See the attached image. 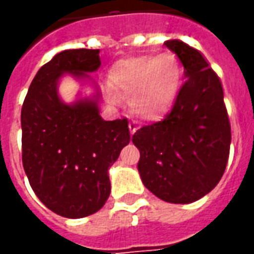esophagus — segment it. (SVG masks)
I'll return each instance as SVG.
<instances>
[{"label":"esophagus","mask_w":254,"mask_h":254,"mask_svg":"<svg viewBox=\"0 0 254 254\" xmlns=\"http://www.w3.org/2000/svg\"><path fill=\"white\" fill-rule=\"evenodd\" d=\"M129 130H130V134L137 130V125H136V122H129Z\"/></svg>","instance_id":"1"}]
</instances>
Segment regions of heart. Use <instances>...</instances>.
I'll list each match as a JSON object with an SVG mask.
<instances>
[{
    "label": "heart",
    "mask_w": 254,
    "mask_h": 254,
    "mask_svg": "<svg viewBox=\"0 0 254 254\" xmlns=\"http://www.w3.org/2000/svg\"><path fill=\"white\" fill-rule=\"evenodd\" d=\"M182 80V65L171 53L156 57H130L111 67V91L107 96L113 103L120 98H129V107L134 116L147 121H158L176 103Z\"/></svg>",
    "instance_id": "b5f03b06"
}]
</instances>
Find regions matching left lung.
<instances>
[{
  "label": "left lung",
  "instance_id": "1",
  "mask_svg": "<svg viewBox=\"0 0 254 254\" xmlns=\"http://www.w3.org/2000/svg\"><path fill=\"white\" fill-rule=\"evenodd\" d=\"M184 65L188 78L163 121L132 136L140 151L144 187L160 200L189 204L218 185L229 160L231 127L218 74L196 49L165 42Z\"/></svg>",
  "mask_w": 254,
  "mask_h": 254
}]
</instances>
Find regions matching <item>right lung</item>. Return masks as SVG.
<instances>
[{
	"label": "right lung",
	"mask_w": 254,
	"mask_h": 254,
	"mask_svg": "<svg viewBox=\"0 0 254 254\" xmlns=\"http://www.w3.org/2000/svg\"><path fill=\"white\" fill-rule=\"evenodd\" d=\"M99 50H64L32 80L21 107L23 167L38 198L64 218L98 212L110 196L109 167L130 141L127 120L99 116V91L72 105L58 95L64 74L89 80ZM96 87V85H95Z\"/></svg>",
	"instance_id": "add662e5"
}]
</instances>
